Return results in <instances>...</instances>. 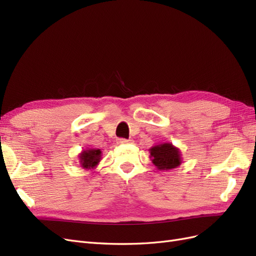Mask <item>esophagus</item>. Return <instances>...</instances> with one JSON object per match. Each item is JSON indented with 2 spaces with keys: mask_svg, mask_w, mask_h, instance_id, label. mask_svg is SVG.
<instances>
[{
  "mask_svg": "<svg viewBox=\"0 0 256 256\" xmlns=\"http://www.w3.org/2000/svg\"><path fill=\"white\" fill-rule=\"evenodd\" d=\"M118 144H128V143H132V140H126V138H118Z\"/></svg>",
  "mask_w": 256,
  "mask_h": 256,
  "instance_id": "obj_1",
  "label": "esophagus"
}]
</instances>
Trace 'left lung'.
I'll return each instance as SVG.
<instances>
[{"label":"left lung","instance_id":"1","mask_svg":"<svg viewBox=\"0 0 256 256\" xmlns=\"http://www.w3.org/2000/svg\"><path fill=\"white\" fill-rule=\"evenodd\" d=\"M152 164L160 171H168L182 164V152L172 143H161L150 148Z\"/></svg>","mask_w":256,"mask_h":256}]
</instances>
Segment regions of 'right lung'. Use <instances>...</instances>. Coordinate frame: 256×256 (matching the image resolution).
Segmentation results:
<instances>
[{"instance_id": "right-lung-1", "label": "right lung", "mask_w": 256, "mask_h": 256, "mask_svg": "<svg viewBox=\"0 0 256 256\" xmlns=\"http://www.w3.org/2000/svg\"><path fill=\"white\" fill-rule=\"evenodd\" d=\"M102 150L98 148H86L79 154V162L82 168L94 170L102 160Z\"/></svg>"}]
</instances>
